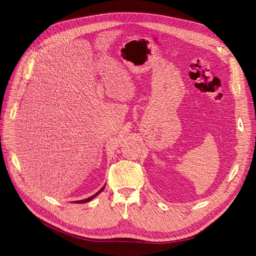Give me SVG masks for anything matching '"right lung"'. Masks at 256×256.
<instances>
[{"label":"right lung","instance_id":"right-lung-1","mask_svg":"<svg viewBox=\"0 0 256 256\" xmlns=\"http://www.w3.org/2000/svg\"><path fill=\"white\" fill-rule=\"evenodd\" d=\"M104 188H105V186L98 192H96L95 194H93L92 196H90V198H85V200H77V202H76V204H84V202H90L91 200H93L95 196H97L99 194H101L102 192V190H104Z\"/></svg>","mask_w":256,"mask_h":256}]
</instances>
